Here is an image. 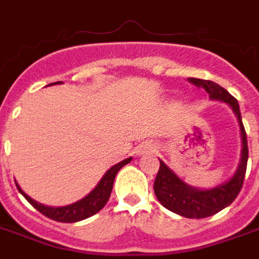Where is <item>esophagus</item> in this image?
I'll use <instances>...</instances> for the list:
<instances>
[{"label": "esophagus", "mask_w": 259, "mask_h": 259, "mask_svg": "<svg viewBox=\"0 0 259 259\" xmlns=\"http://www.w3.org/2000/svg\"><path fill=\"white\" fill-rule=\"evenodd\" d=\"M155 150H157V148H155V146L151 144V143H147L144 146H141V152H154Z\"/></svg>", "instance_id": "esophagus-1"}]
</instances>
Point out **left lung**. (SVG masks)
Instances as JSON below:
<instances>
[{"mask_svg":"<svg viewBox=\"0 0 259 259\" xmlns=\"http://www.w3.org/2000/svg\"><path fill=\"white\" fill-rule=\"evenodd\" d=\"M191 84L204 90L209 94L211 100L228 102L239 119L240 130H241V141H243V150H241V161H240L237 172L234 174L228 183L217 186L211 190H198L194 187L187 186L180 180L174 170L159 161L157 178L154 182V193L157 195L158 201L162 204L166 209L175 212L182 217L191 218V219H202L215 215L223 208L229 206L236 197L239 195L243 183H244L245 170H247V159H248V144H247V135H245L244 124L241 122V113H240L239 102L228 90H225L217 83L211 80H202L190 77Z\"/></svg>","mask_w":259,"mask_h":259,"instance_id":"8db88e82","label":"left lung"}]
</instances>
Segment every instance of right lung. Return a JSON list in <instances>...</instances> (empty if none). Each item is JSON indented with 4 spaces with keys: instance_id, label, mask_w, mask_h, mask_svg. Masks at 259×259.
<instances>
[{
    "instance_id": "add662e5",
    "label": "right lung",
    "mask_w": 259,
    "mask_h": 259,
    "mask_svg": "<svg viewBox=\"0 0 259 259\" xmlns=\"http://www.w3.org/2000/svg\"><path fill=\"white\" fill-rule=\"evenodd\" d=\"M51 84H58L57 83H51ZM132 161V158H127L122 162L113 165L112 168L108 170L107 174L104 175V178L100 180V183L97 185V187L94 190L91 191L90 194L85 195L84 198H81L77 202L74 204H70V205L66 206H59V208H54V206H46L42 204H38L34 200H31L30 197L27 194H25L19 186L16 185L18 190L20 191V194L25 197L26 200L30 202L31 205L36 208L37 211L41 212L44 217L50 218L53 221H57V222L62 223H73L79 222V221H83L85 218L93 217L94 213H97L98 211H101L104 205L107 204L108 198L111 195V191H112L113 180H115V176L119 172V169L124 166L126 163H129Z\"/></svg>"
}]
</instances>
